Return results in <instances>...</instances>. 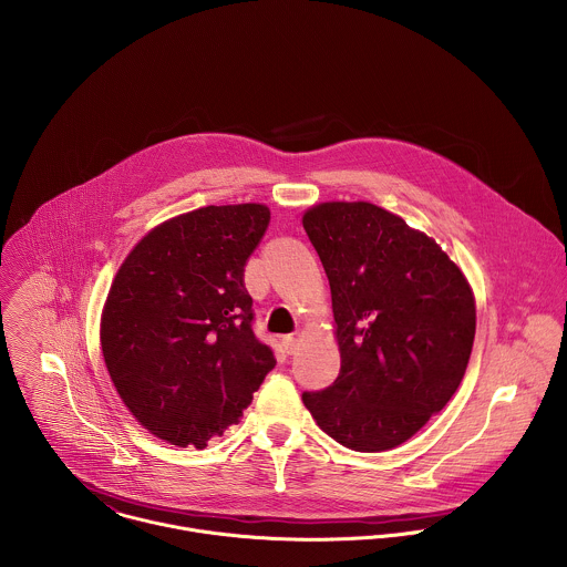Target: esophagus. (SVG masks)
I'll return each mask as SVG.
<instances>
[{"label": "esophagus", "mask_w": 567, "mask_h": 567, "mask_svg": "<svg viewBox=\"0 0 567 567\" xmlns=\"http://www.w3.org/2000/svg\"><path fill=\"white\" fill-rule=\"evenodd\" d=\"M297 347H299V338L295 336V333H290V336H286L284 338V349H286V353H295L297 351Z\"/></svg>", "instance_id": "esophagus-1"}]
</instances>
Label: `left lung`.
Instances as JSON below:
<instances>
[{
  "label": "left lung",
  "mask_w": 567,
  "mask_h": 567,
  "mask_svg": "<svg viewBox=\"0 0 567 567\" xmlns=\"http://www.w3.org/2000/svg\"><path fill=\"white\" fill-rule=\"evenodd\" d=\"M331 288L340 373L303 393L324 434L355 452L414 436L463 382L476 299L450 255L404 218L367 200H329L303 214Z\"/></svg>",
  "instance_id": "obj_1"
}]
</instances>
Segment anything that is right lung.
Listing matches in <instances>:
<instances>
[{"mask_svg":"<svg viewBox=\"0 0 567 567\" xmlns=\"http://www.w3.org/2000/svg\"><path fill=\"white\" fill-rule=\"evenodd\" d=\"M270 223L259 203L209 205L151 229L122 261L100 319L111 382L151 434L205 447L275 369L252 333L244 266Z\"/></svg>","mask_w":567,"mask_h":567,"instance_id":"obj_1","label":"right lung"}]
</instances>
